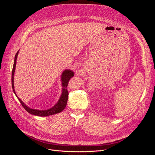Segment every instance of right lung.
Returning <instances> with one entry per match:
<instances>
[{
    "instance_id": "obj_1",
    "label": "right lung",
    "mask_w": 155,
    "mask_h": 155,
    "mask_svg": "<svg viewBox=\"0 0 155 155\" xmlns=\"http://www.w3.org/2000/svg\"><path fill=\"white\" fill-rule=\"evenodd\" d=\"M18 54V51L16 53L15 56V59H14V63H13V67L12 70V88L13 92L15 93V96L17 97L15 89H14V73H15V70L16 67V63H17V58ZM74 76V73L73 71L70 70H65L63 71L62 75H61V81H62V94L61 95V97L59 100H58V103L56 104L53 107H51V109H47V110H37V109H31V108L28 107L25 103L23 102L19 97H18V100H19L20 103L21 104L22 106L24 107V109L28 112H29L30 114L35 115V116H50L55 114L59 113V112H61L64 109V108L66 107L67 101H68V92L67 91V86L68 84V81Z\"/></svg>"
}]
</instances>
